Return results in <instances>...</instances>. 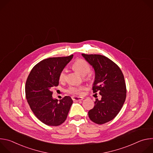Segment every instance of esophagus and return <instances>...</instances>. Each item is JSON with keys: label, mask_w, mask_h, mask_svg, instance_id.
Masks as SVG:
<instances>
[{"label": "esophagus", "mask_w": 153, "mask_h": 153, "mask_svg": "<svg viewBox=\"0 0 153 153\" xmlns=\"http://www.w3.org/2000/svg\"><path fill=\"white\" fill-rule=\"evenodd\" d=\"M71 98H72L73 101H76V102L81 101V100H82L83 99V97H77V96H72Z\"/></svg>", "instance_id": "1"}]
</instances>
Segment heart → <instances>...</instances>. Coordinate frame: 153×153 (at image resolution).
<instances>
[{"mask_svg": "<svg viewBox=\"0 0 153 153\" xmlns=\"http://www.w3.org/2000/svg\"><path fill=\"white\" fill-rule=\"evenodd\" d=\"M73 68L79 72L81 75L84 76L86 78H88V76L87 74L89 73L91 70V67L90 64L86 60L79 59L74 62L73 64ZM67 77V70H62L59 74V80L60 82H63L66 80ZM85 90V86L83 85L79 86H71L67 89V91L71 94L74 95H82L83 94V90Z\"/></svg>", "mask_w": 153, "mask_h": 153, "instance_id": "obj_1", "label": "heart"}]
</instances>
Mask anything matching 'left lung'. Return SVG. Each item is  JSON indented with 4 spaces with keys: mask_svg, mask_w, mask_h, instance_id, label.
<instances>
[{
    "mask_svg": "<svg viewBox=\"0 0 153 153\" xmlns=\"http://www.w3.org/2000/svg\"><path fill=\"white\" fill-rule=\"evenodd\" d=\"M82 56L95 71L93 93L99 91L102 96L100 100L96 99L95 105L88 111V116L93 122L103 124L118 114L125 101L126 88L124 76L117 65L104 56Z\"/></svg>",
    "mask_w": 153,
    "mask_h": 153,
    "instance_id": "left-lung-1",
    "label": "left lung"
}]
</instances>
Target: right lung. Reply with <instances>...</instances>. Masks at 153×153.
Returning a JSON list of instances; mask_svg holds the SVG:
<instances>
[{
    "label": "right lung",
    "mask_w": 153,
    "mask_h": 153,
    "mask_svg": "<svg viewBox=\"0 0 153 153\" xmlns=\"http://www.w3.org/2000/svg\"><path fill=\"white\" fill-rule=\"evenodd\" d=\"M67 57L43 60L31 70L25 84V94L31 110L42 122L59 126L66 120L73 100L65 96L58 102L53 99L52 90L58 86L59 74L72 59Z\"/></svg>",
    "instance_id": "right-lung-1"
}]
</instances>
